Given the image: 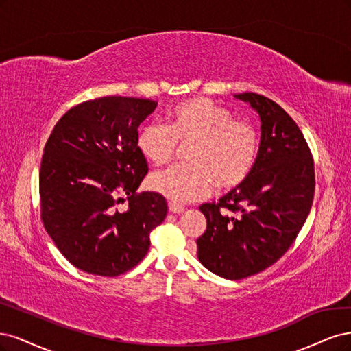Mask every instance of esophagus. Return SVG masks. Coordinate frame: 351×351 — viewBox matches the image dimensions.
<instances>
[{"instance_id": "34e87169", "label": "esophagus", "mask_w": 351, "mask_h": 351, "mask_svg": "<svg viewBox=\"0 0 351 351\" xmlns=\"http://www.w3.org/2000/svg\"><path fill=\"white\" fill-rule=\"evenodd\" d=\"M169 211L173 213V214H180V213L185 211V207L173 204V202H169Z\"/></svg>"}]
</instances>
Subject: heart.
Wrapping results in <instances>:
<instances>
[{
    "label": "heart",
    "mask_w": 351,
    "mask_h": 351,
    "mask_svg": "<svg viewBox=\"0 0 351 351\" xmlns=\"http://www.w3.org/2000/svg\"><path fill=\"white\" fill-rule=\"evenodd\" d=\"M178 141L191 143L188 163L169 166L150 179L153 191L173 204L206 197L213 185L219 189L239 186L252 173L259 154L256 130L207 99L175 106L169 125L159 119L145 122L137 137L141 153L156 165L172 159Z\"/></svg>",
    "instance_id": "b5f03b06"
}]
</instances>
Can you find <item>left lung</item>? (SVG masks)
<instances>
[{"label": "left lung", "mask_w": 351, "mask_h": 351, "mask_svg": "<svg viewBox=\"0 0 351 351\" xmlns=\"http://www.w3.org/2000/svg\"><path fill=\"white\" fill-rule=\"evenodd\" d=\"M261 119V143L252 173L217 202L199 207L207 229L197 239L198 259L228 280L258 274L295 242L312 208L315 169L296 122L271 99L234 95Z\"/></svg>", "instance_id": "obj_1"}]
</instances>
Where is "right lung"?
<instances>
[{"instance_id": "obj_1", "label": "right lung", "mask_w": 351, "mask_h": 351, "mask_svg": "<svg viewBox=\"0 0 351 351\" xmlns=\"http://www.w3.org/2000/svg\"><path fill=\"white\" fill-rule=\"evenodd\" d=\"M156 106L122 96L83 101L56 122L45 144L40 217L60 252L84 273H127L166 217L163 195L135 192L149 171L137 130ZM125 199L128 207L119 209Z\"/></svg>"}]
</instances>
